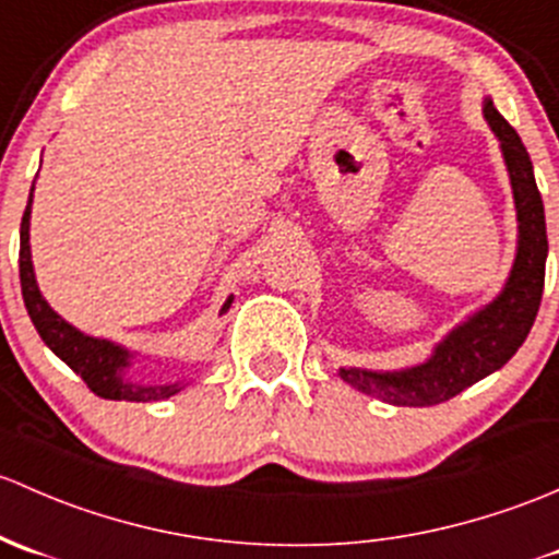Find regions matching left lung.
<instances>
[{
	"label": "left lung",
	"mask_w": 559,
	"mask_h": 559,
	"mask_svg": "<svg viewBox=\"0 0 559 559\" xmlns=\"http://www.w3.org/2000/svg\"><path fill=\"white\" fill-rule=\"evenodd\" d=\"M485 118L500 140L511 188H514L516 221H520V247H516L514 269H511L503 293L468 322L454 328L423 366L388 373L360 371V368L338 371L344 382L358 388L360 393L388 401V404H444L463 393L465 388L485 379L487 373L509 364L511 355L522 347L536 322L540 296H544L546 252H549L544 201H540L536 177H533L531 155L522 145L520 134L492 107V102L485 105Z\"/></svg>",
	"instance_id": "obj_1"
}]
</instances>
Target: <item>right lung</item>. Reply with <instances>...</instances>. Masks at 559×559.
<instances>
[{
    "mask_svg": "<svg viewBox=\"0 0 559 559\" xmlns=\"http://www.w3.org/2000/svg\"><path fill=\"white\" fill-rule=\"evenodd\" d=\"M34 191V186H32ZM28 215H32V199H28L26 212L21 221V252H19V272H21V293L26 312L34 328L43 336V342L59 355L64 364L88 384L91 393L109 401H164L169 395L180 393V384H136L123 379V368L129 366V353L118 344L105 342L80 333L78 328L61 320L53 309L39 296L37 280L32 269V250H28ZM231 307V298L226 301L223 312Z\"/></svg>",
    "mask_w": 559,
    "mask_h": 559,
    "instance_id": "obj_1",
    "label": "right lung"
}]
</instances>
